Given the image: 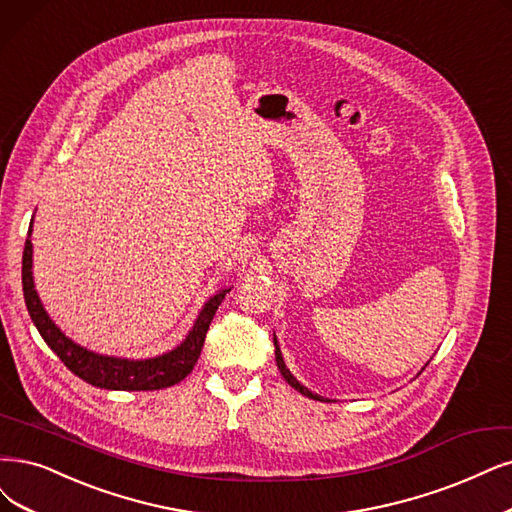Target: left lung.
<instances>
[{"label": "left lung", "instance_id": "1", "mask_svg": "<svg viewBox=\"0 0 512 512\" xmlns=\"http://www.w3.org/2000/svg\"><path fill=\"white\" fill-rule=\"evenodd\" d=\"M274 348H276V365H278V371L282 373V377H285L287 380V384L291 386V388H295L297 392H301L304 396H308V399H314V401H329L331 403V399H325V396H320V394H316V392H312L310 388H306L304 384H301L297 377L287 369V365H285V358H282V352H280V346H278V339H276V335H274ZM428 365V363H426ZM424 371V369H422Z\"/></svg>", "mask_w": 512, "mask_h": 512}]
</instances>
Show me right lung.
<instances>
[{"mask_svg": "<svg viewBox=\"0 0 512 512\" xmlns=\"http://www.w3.org/2000/svg\"><path fill=\"white\" fill-rule=\"evenodd\" d=\"M33 219L25 242L23 253V293L25 304L33 325L40 331L42 339L48 348L61 358L65 367L80 377V380L105 388V390H162L168 386H175L192 373L194 365L198 363V356L204 346V337L211 320L221 306L225 293H230L232 287L219 289L215 295L206 299V304L198 312L192 329L187 331L183 342L177 344L173 350L162 352L158 356L149 358H122V356H107L92 352L80 344H75L71 337H67L61 327H56L50 314L46 312L40 295L35 291L33 282Z\"/></svg>", "mask_w": 512, "mask_h": 512, "instance_id": "obj_1", "label": "right lung"}]
</instances>
